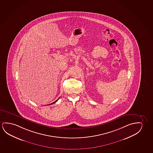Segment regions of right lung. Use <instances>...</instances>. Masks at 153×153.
<instances>
[{
    "instance_id": "add662e5",
    "label": "right lung",
    "mask_w": 153,
    "mask_h": 153,
    "mask_svg": "<svg viewBox=\"0 0 153 153\" xmlns=\"http://www.w3.org/2000/svg\"><path fill=\"white\" fill-rule=\"evenodd\" d=\"M59 99H57V100L55 101H54V102L52 103H51V104H49V105H52V104H54V103H55L56 102H57V101H58V100H59Z\"/></svg>"
}]
</instances>
